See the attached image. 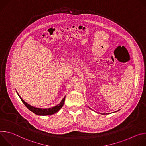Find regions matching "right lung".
Wrapping results in <instances>:
<instances>
[{
  "label": "right lung",
  "mask_w": 146,
  "mask_h": 146,
  "mask_svg": "<svg viewBox=\"0 0 146 146\" xmlns=\"http://www.w3.org/2000/svg\"><path fill=\"white\" fill-rule=\"evenodd\" d=\"M18 95L19 96V94H18ZM19 97H20V99L21 100V101L23 102V103H24V104L28 108V110H29L32 112H34V114H35L36 115H50L55 114V113L58 112L61 109V108L62 107V106L64 103L65 98H66V97H64L63 99L62 100V101L60 102V103L55 107L49 108H46V109H42V108H36V107L30 106L29 104L25 102H24L20 96H19Z\"/></svg>",
  "instance_id": "add662e5"
}]
</instances>
